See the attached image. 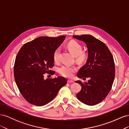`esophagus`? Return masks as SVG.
I'll list each match as a JSON object with an SVG mask.
<instances>
[{"mask_svg": "<svg viewBox=\"0 0 129 129\" xmlns=\"http://www.w3.org/2000/svg\"><path fill=\"white\" fill-rule=\"evenodd\" d=\"M67 82H68V83H74V81H73V80H68L67 81Z\"/></svg>", "mask_w": 129, "mask_h": 129, "instance_id": "esophagus-1", "label": "esophagus"}]
</instances>
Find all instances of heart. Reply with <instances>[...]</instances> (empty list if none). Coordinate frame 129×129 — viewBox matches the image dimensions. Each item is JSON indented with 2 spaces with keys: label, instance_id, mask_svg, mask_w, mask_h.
I'll return each instance as SVG.
<instances>
[{
  "label": "heart",
  "instance_id": "b5f03b06",
  "mask_svg": "<svg viewBox=\"0 0 129 129\" xmlns=\"http://www.w3.org/2000/svg\"><path fill=\"white\" fill-rule=\"evenodd\" d=\"M68 48L74 56H76V59L78 62H82L86 58V54L82 52V47L81 45L75 41H70L67 45ZM61 49L58 47L55 49L54 52L53 57L55 61L57 62L60 59V54ZM77 69L74 66H70L68 65H63L58 69V72L61 75L67 77H72L73 74L76 72Z\"/></svg>",
  "mask_w": 129,
  "mask_h": 129
}]
</instances>
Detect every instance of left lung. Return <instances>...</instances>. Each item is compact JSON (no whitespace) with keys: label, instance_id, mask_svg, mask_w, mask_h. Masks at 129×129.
I'll return each mask as SVG.
<instances>
[{"label":"left lung","instance_id":"1","mask_svg":"<svg viewBox=\"0 0 129 129\" xmlns=\"http://www.w3.org/2000/svg\"><path fill=\"white\" fill-rule=\"evenodd\" d=\"M73 37L83 41L88 52L86 63L81 68L77 76L83 80L89 77L90 80L84 83L75 81L82 87L76 97L85 104L94 105L102 102L111 89L115 75L114 58L104 43L91 35Z\"/></svg>","mask_w":129,"mask_h":129}]
</instances>
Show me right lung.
Masks as SVG:
<instances>
[{"instance_id": "1", "label": "right lung", "mask_w": 129, "mask_h": 129, "mask_svg": "<svg viewBox=\"0 0 129 129\" xmlns=\"http://www.w3.org/2000/svg\"><path fill=\"white\" fill-rule=\"evenodd\" d=\"M65 38L64 36L39 37L26 43L18 53L14 66V79L21 95L29 103L37 106L47 104L67 83L62 76L44 78L45 73L55 74L49 70L54 66V52Z\"/></svg>"}]
</instances>
